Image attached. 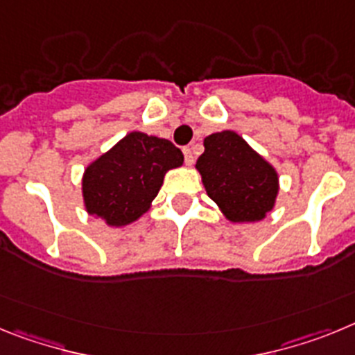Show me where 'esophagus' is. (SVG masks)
<instances>
[{
    "label": "esophagus",
    "instance_id": "obj_1",
    "mask_svg": "<svg viewBox=\"0 0 355 355\" xmlns=\"http://www.w3.org/2000/svg\"><path fill=\"white\" fill-rule=\"evenodd\" d=\"M184 159H186L187 166H191L195 162V155H193V150H191V148H184Z\"/></svg>",
    "mask_w": 355,
    "mask_h": 355
}]
</instances>
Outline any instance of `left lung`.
Here are the masks:
<instances>
[{
	"label": "left lung",
	"instance_id": "8db88e82",
	"mask_svg": "<svg viewBox=\"0 0 355 355\" xmlns=\"http://www.w3.org/2000/svg\"><path fill=\"white\" fill-rule=\"evenodd\" d=\"M203 146L196 169L211 200L230 221L263 220L279 193L275 169L236 132L209 135Z\"/></svg>",
	"mask_w": 355,
	"mask_h": 355
}]
</instances>
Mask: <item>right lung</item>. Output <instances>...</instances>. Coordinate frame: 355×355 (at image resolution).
I'll use <instances>...</instances> for the list:
<instances>
[{
  "label": "right lung",
  "mask_w": 355,
  "mask_h": 355,
  "mask_svg": "<svg viewBox=\"0 0 355 355\" xmlns=\"http://www.w3.org/2000/svg\"><path fill=\"white\" fill-rule=\"evenodd\" d=\"M182 162L171 141L132 132L85 169V209L112 227L132 223L150 209L166 171Z\"/></svg>",
  "instance_id": "right-lung-1"
}]
</instances>
